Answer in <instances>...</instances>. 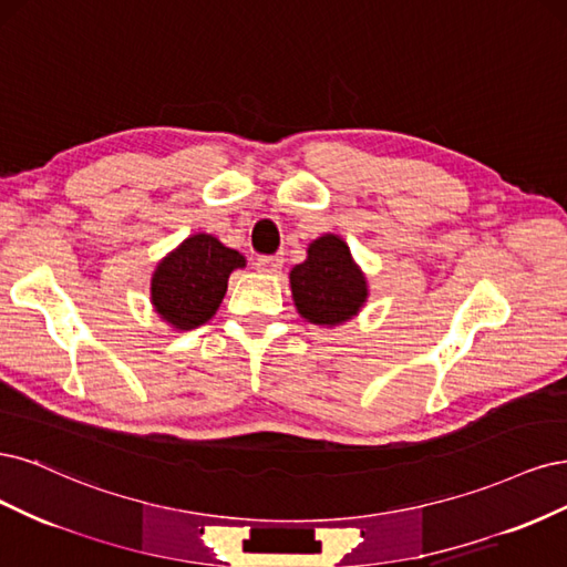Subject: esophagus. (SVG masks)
<instances>
[{
    "mask_svg": "<svg viewBox=\"0 0 567 567\" xmlns=\"http://www.w3.org/2000/svg\"><path fill=\"white\" fill-rule=\"evenodd\" d=\"M257 270L266 272V276H276V272L282 270V257H259Z\"/></svg>",
    "mask_w": 567,
    "mask_h": 567,
    "instance_id": "1",
    "label": "esophagus"
}]
</instances>
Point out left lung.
Masks as SVG:
<instances>
[{
    "label": "left lung",
    "mask_w": 567,
    "mask_h": 567,
    "mask_svg": "<svg viewBox=\"0 0 567 567\" xmlns=\"http://www.w3.org/2000/svg\"><path fill=\"white\" fill-rule=\"evenodd\" d=\"M291 299L297 313L320 327L353 320L368 303V278L355 264L343 237L324 233L306 249V261L289 270Z\"/></svg>",
    "instance_id": "8db88e82"
}]
</instances>
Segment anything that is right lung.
I'll use <instances>...</instances> for the list:
<instances>
[{"label":"right lung","mask_w":567,"mask_h":567,"mask_svg":"<svg viewBox=\"0 0 567 567\" xmlns=\"http://www.w3.org/2000/svg\"><path fill=\"white\" fill-rule=\"evenodd\" d=\"M247 259L209 233L188 235L159 259L151 278V303L162 322L176 332L197 330L221 306L230 272Z\"/></svg>","instance_id":"add662e5"}]
</instances>
